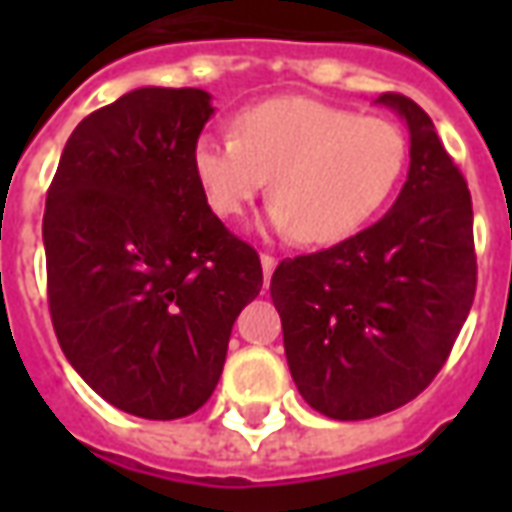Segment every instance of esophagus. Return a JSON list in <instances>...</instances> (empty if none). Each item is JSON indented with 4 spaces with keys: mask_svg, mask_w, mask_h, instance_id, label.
I'll return each mask as SVG.
<instances>
[{
    "mask_svg": "<svg viewBox=\"0 0 512 512\" xmlns=\"http://www.w3.org/2000/svg\"><path fill=\"white\" fill-rule=\"evenodd\" d=\"M260 266H263V277H266V282L271 279V274H274V268H277V260L271 255H260Z\"/></svg>",
    "mask_w": 512,
    "mask_h": 512,
    "instance_id": "34e87169",
    "label": "esophagus"
}]
</instances>
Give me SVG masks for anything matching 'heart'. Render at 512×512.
<instances>
[{"instance_id":"b5f03b06","label":"heart","mask_w":512,"mask_h":512,"mask_svg":"<svg viewBox=\"0 0 512 512\" xmlns=\"http://www.w3.org/2000/svg\"><path fill=\"white\" fill-rule=\"evenodd\" d=\"M406 164L397 123L307 95L246 106L233 117V136L200 134L191 145V172L216 216H241L271 178L266 224L312 246L365 230Z\"/></svg>"}]
</instances>
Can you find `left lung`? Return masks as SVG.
<instances>
[{"label":"left lung","instance_id":"1","mask_svg":"<svg viewBox=\"0 0 512 512\" xmlns=\"http://www.w3.org/2000/svg\"><path fill=\"white\" fill-rule=\"evenodd\" d=\"M408 126L395 205L343 244L282 260L271 299L301 397L332 419L406 406L447 362L472 310V194L411 98L378 95Z\"/></svg>","mask_w":512,"mask_h":512}]
</instances>
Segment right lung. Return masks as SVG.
Wrapping results in <instances>:
<instances>
[{
	"mask_svg": "<svg viewBox=\"0 0 512 512\" xmlns=\"http://www.w3.org/2000/svg\"><path fill=\"white\" fill-rule=\"evenodd\" d=\"M197 87H139L84 117L43 213L54 332L106 403L189 417L213 395L230 332L263 288L260 257L211 211L191 145L211 120Z\"/></svg>",
	"mask_w": 512,
	"mask_h": 512,
	"instance_id": "1",
	"label": "right lung"
}]
</instances>
